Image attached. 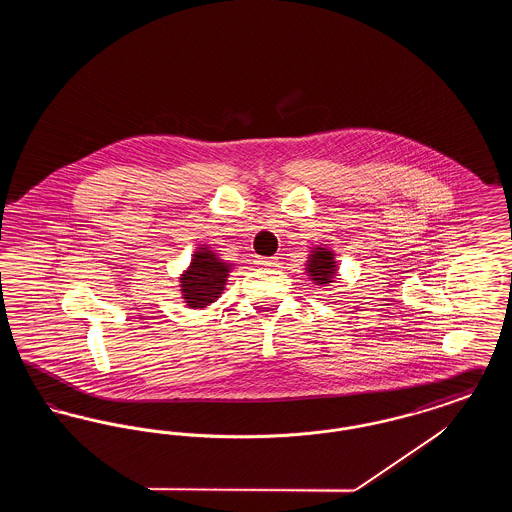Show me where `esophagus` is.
Here are the masks:
<instances>
[{"label": "esophagus", "mask_w": 512, "mask_h": 512, "mask_svg": "<svg viewBox=\"0 0 512 512\" xmlns=\"http://www.w3.org/2000/svg\"><path fill=\"white\" fill-rule=\"evenodd\" d=\"M257 265H261V267H276L278 265V257H257Z\"/></svg>", "instance_id": "obj_1"}]
</instances>
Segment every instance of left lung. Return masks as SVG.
Returning <instances> with one entry per match:
<instances>
[{"label": "left lung", "instance_id": "left-lung-1", "mask_svg": "<svg viewBox=\"0 0 512 512\" xmlns=\"http://www.w3.org/2000/svg\"><path fill=\"white\" fill-rule=\"evenodd\" d=\"M307 272L318 286H328L330 282H334V276L338 272L334 253L324 247H315L307 263Z\"/></svg>", "mask_w": 512, "mask_h": 512}]
</instances>
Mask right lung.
Returning <instances> with one entry per match:
<instances>
[{
  "label": "right lung",
  "mask_w": 512,
  "mask_h": 512,
  "mask_svg": "<svg viewBox=\"0 0 512 512\" xmlns=\"http://www.w3.org/2000/svg\"><path fill=\"white\" fill-rule=\"evenodd\" d=\"M230 267L209 247H199L190 268L180 276V292L188 307L203 309L215 303L224 290Z\"/></svg>",
  "instance_id": "1"
}]
</instances>
